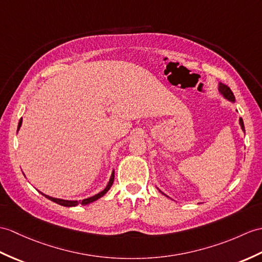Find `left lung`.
Here are the masks:
<instances>
[{
	"label": "left lung",
	"instance_id": "8db88e82",
	"mask_svg": "<svg viewBox=\"0 0 262 262\" xmlns=\"http://www.w3.org/2000/svg\"><path fill=\"white\" fill-rule=\"evenodd\" d=\"M219 91H220V94L224 97V98L230 100V101L234 102V100H235V99H234V95H233L232 91H231V89L227 86V84H223V83H221V82L219 83ZM239 123H240V126H241L242 130L245 132V125H243L242 118L239 119ZM163 194H164V193H163ZM164 195H165V194H164Z\"/></svg>",
	"mask_w": 262,
	"mask_h": 262
}]
</instances>
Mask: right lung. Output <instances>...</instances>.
Listing matches in <instances>:
<instances>
[{"instance_id":"1","label":"right lung","mask_w":262,"mask_h":262,"mask_svg":"<svg viewBox=\"0 0 262 262\" xmlns=\"http://www.w3.org/2000/svg\"><path fill=\"white\" fill-rule=\"evenodd\" d=\"M21 125H22V118H21V119H20V121H19V125H17V130L20 129ZM114 179H115V171H113L112 176H111V180H109L107 186H106L105 188H103V190H102L101 192H99L98 194H96V195L91 196V198L84 199V200H82V201H69V200H62V199H57V198H52V196L46 195V194L41 193V192H40V193L42 194V195H45L47 199H49L50 201H52V202L57 203V204H60V205H62V206H68V208H69V206H76V205H78V204L87 205V204H89V203H91V202H94V201L98 200V199H100L101 196L105 195V194L109 191V188L112 187V185H113V183H114Z\"/></svg>"}]
</instances>
